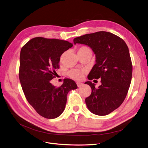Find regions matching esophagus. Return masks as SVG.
I'll list each match as a JSON object with an SVG mask.
<instances>
[{
	"mask_svg": "<svg viewBox=\"0 0 148 148\" xmlns=\"http://www.w3.org/2000/svg\"><path fill=\"white\" fill-rule=\"evenodd\" d=\"M77 85L78 86V88H80V87L83 86V84L80 83V82H77Z\"/></svg>",
	"mask_w": 148,
	"mask_h": 148,
	"instance_id": "esophagus-1",
	"label": "esophagus"
}]
</instances>
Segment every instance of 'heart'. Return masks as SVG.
Returning a JSON list of instances; mask_svg holds the SVG:
<instances>
[{
    "label": "heart",
    "instance_id": "heart-1",
    "mask_svg": "<svg viewBox=\"0 0 148 148\" xmlns=\"http://www.w3.org/2000/svg\"><path fill=\"white\" fill-rule=\"evenodd\" d=\"M78 52H91V49L88 47L83 46L81 47L79 49ZM85 73V71L81 70L79 69H73L68 72V75L70 78L72 79L76 80V81H80L83 79L84 74Z\"/></svg>",
    "mask_w": 148,
    "mask_h": 148
}]
</instances>
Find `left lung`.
Masks as SVG:
<instances>
[{"label": "left lung", "instance_id": "obj_1", "mask_svg": "<svg viewBox=\"0 0 148 148\" xmlns=\"http://www.w3.org/2000/svg\"><path fill=\"white\" fill-rule=\"evenodd\" d=\"M74 43L89 46L96 55L88 79L101 78V85L96 88L95 84L86 82L92 91L85 103L92 113L107 115L122 104L127 94L132 75L129 48L122 38L104 31L75 38Z\"/></svg>", "mask_w": 148, "mask_h": 148}]
</instances>
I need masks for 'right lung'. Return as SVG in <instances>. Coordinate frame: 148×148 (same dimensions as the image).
<instances>
[{
  "mask_svg": "<svg viewBox=\"0 0 148 148\" xmlns=\"http://www.w3.org/2000/svg\"><path fill=\"white\" fill-rule=\"evenodd\" d=\"M73 44L58 39L36 37L22 47L19 77L27 101L42 117L54 119L61 114L66 106L68 92L77 88L75 82L64 79L56 87L51 83L62 53Z\"/></svg>",
  "mask_w": 148,
  "mask_h": 148,
  "instance_id": "right-lung-1",
  "label": "right lung"
}]
</instances>
